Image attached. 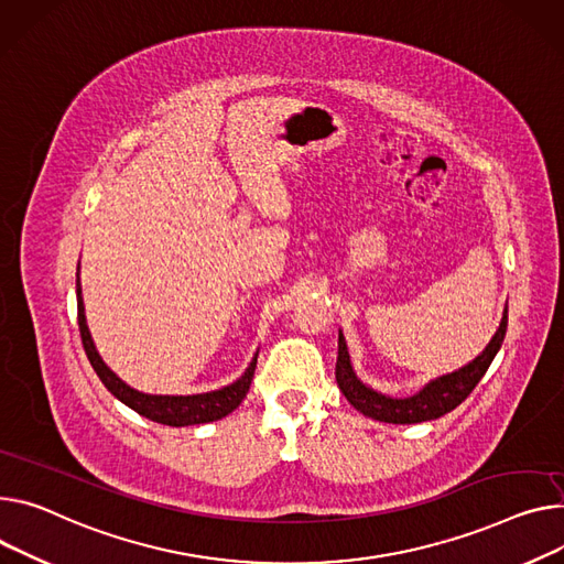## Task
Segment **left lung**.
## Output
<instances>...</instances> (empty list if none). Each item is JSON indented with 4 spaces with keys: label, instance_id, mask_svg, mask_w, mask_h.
<instances>
[{
    "label": "left lung",
    "instance_id": "left-lung-1",
    "mask_svg": "<svg viewBox=\"0 0 564 564\" xmlns=\"http://www.w3.org/2000/svg\"><path fill=\"white\" fill-rule=\"evenodd\" d=\"M508 327V305L503 310L501 325L492 340L488 343V348L484 350L481 357H476L471 364L465 368L445 375L436 381L426 383L422 391L413 398L395 400V398H386L372 388L364 386L357 375L352 372L350 366V355L348 348H345V338L338 334V357H336V383L340 388V393L348 398V402L361 411L364 415L379 420V422H393V424H415V422H426V420H436L449 411H454L471 391L474 386L481 381L486 370L490 368L495 355L499 352L503 336Z\"/></svg>",
    "mask_w": 564,
    "mask_h": 564
}]
</instances>
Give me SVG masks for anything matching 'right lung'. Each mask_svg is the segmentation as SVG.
<instances>
[{
  "mask_svg": "<svg viewBox=\"0 0 564 564\" xmlns=\"http://www.w3.org/2000/svg\"><path fill=\"white\" fill-rule=\"evenodd\" d=\"M76 300H78V329H80V340L85 355H88L95 372L99 375V379L104 381V386L108 391L121 400L126 406H131L133 411H138L140 415L160 422V424H169V426H187V424H203V422H214L221 420L228 413H232L241 400L246 398L254 368H257V355L250 361L248 370L230 386L221 388V391H212V393H203V395H187V398H171V395H144L133 391L131 386H126L99 357L90 329L85 325V310H83V297H80V282L76 280Z\"/></svg>",
  "mask_w": 564,
  "mask_h": 564,
  "instance_id": "1",
  "label": "right lung"
}]
</instances>
